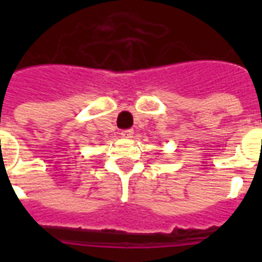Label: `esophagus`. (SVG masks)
<instances>
[{"label":"esophagus","mask_w":262,"mask_h":262,"mask_svg":"<svg viewBox=\"0 0 262 262\" xmlns=\"http://www.w3.org/2000/svg\"><path fill=\"white\" fill-rule=\"evenodd\" d=\"M120 135L123 136V138H133L134 135V129H124L120 133Z\"/></svg>","instance_id":"34e87169"}]
</instances>
